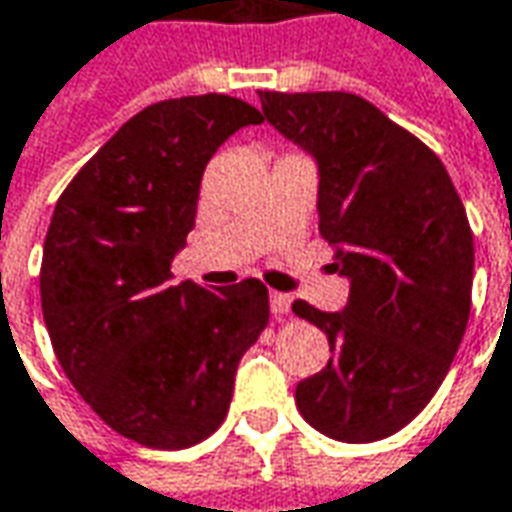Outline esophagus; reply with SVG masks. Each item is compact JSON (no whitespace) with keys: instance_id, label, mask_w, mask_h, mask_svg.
Instances as JSON below:
<instances>
[{"instance_id":"34e87169","label":"esophagus","mask_w":512,"mask_h":512,"mask_svg":"<svg viewBox=\"0 0 512 512\" xmlns=\"http://www.w3.org/2000/svg\"><path fill=\"white\" fill-rule=\"evenodd\" d=\"M269 306H272L274 317H283V314H289L291 297L289 294H283V291H272V294H269Z\"/></svg>"}]
</instances>
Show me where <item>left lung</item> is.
Here are the masks:
<instances>
[{
    "label": "left lung",
    "instance_id": "left-lung-1",
    "mask_svg": "<svg viewBox=\"0 0 512 512\" xmlns=\"http://www.w3.org/2000/svg\"><path fill=\"white\" fill-rule=\"evenodd\" d=\"M263 118L317 161L320 235L348 277L343 311L291 309L326 331L331 360L297 408L337 442H377L436 394L465 337L473 232L445 164L354 93H269Z\"/></svg>",
    "mask_w": 512,
    "mask_h": 512
}]
</instances>
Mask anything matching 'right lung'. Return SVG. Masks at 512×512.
<instances>
[{"label":"right lung","instance_id":"obj_1","mask_svg":"<svg viewBox=\"0 0 512 512\" xmlns=\"http://www.w3.org/2000/svg\"><path fill=\"white\" fill-rule=\"evenodd\" d=\"M260 121L221 93L150 104L53 209L39 274L53 351L84 402L144 448L181 450L218 431L240 357L269 323V291L255 277L209 291L172 286L169 272L195 226L209 158Z\"/></svg>","mask_w":512,"mask_h":512}]
</instances>
